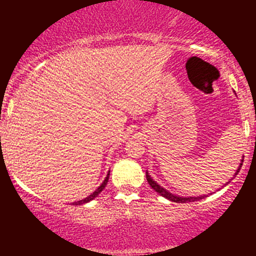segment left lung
Listing matches in <instances>:
<instances>
[{
    "label": "left lung",
    "mask_w": 256,
    "mask_h": 256,
    "mask_svg": "<svg viewBox=\"0 0 256 256\" xmlns=\"http://www.w3.org/2000/svg\"><path fill=\"white\" fill-rule=\"evenodd\" d=\"M242 164H240L239 168L236 170V174H234V177H236V174H238V172L240 171V167H242ZM146 178H147V182H148V184L151 186L152 190H154L157 193H160V194H161L162 197L167 198V200H172V202L187 203V202H194V200H203V198H204V196H200V197H188V198L187 197H178V196L172 194L171 192H168V190H164V188H162L161 186L158 184V183L154 182V180H152L151 177H150V174H147V172H146ZM233 178H232V180H233ZM229 182H230V180H229Z\"/></svg>",
    "instance_id": "obj_1"
}]
</instances>
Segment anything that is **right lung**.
<instances>
[{
	"mask_svg": "<svg viewBox=\"0 0 256 256\" xmlns=\"http://www.w3.org/2000/svg\"><path fill=\"white\" fill-rule=\"evenodd\" d=\"M109 174H108V176H106V178H105V180H104V182H102V184H100V187H98V190H95V192H92V194L89 196V197L84 198V200H78V202H74L73 204H74V206H80V204H84V203H88V202H90V200H94L95 197H98V194H99V193L102 192V190H104V188H105V186L108 184V180H109Z\"/></svg>",
	"mask_w": 256,
	"mask_h": 256,
	"instance_id": "right-lung-1",
	"label": "right lung"
}]
</instances>
